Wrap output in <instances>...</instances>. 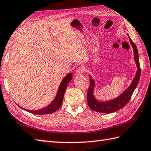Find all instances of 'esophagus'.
I'll use <instances>...</instances> for the list:
<instances>
[{"mask_svg":"<svg viewBox=\"0 0 151 151\" xmlns=\"http://www.w3.org/2000/svg\"><path fill=\"white\" fill-rule=\"evenodd\" d=\"M85 72V67L83 66H81L79 68H78V70H77V72H76V73L78 75H82L83 73H84Z\"/></svg>","mask_w":151,"mask_h":151,"instance_id":"obj_1","label":"esophagus"}]
</instances>
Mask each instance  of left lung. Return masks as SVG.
I'll list each match as a JSON object with an SVG mask.
<instances>
[{"instance_id": "8db88e82", "label": "left lung", "mask_w": 151, "mask_h": 151, "mask_svg": "<svg viewBox=\"0 0 151 151\" xmlns=\"http://www.w3.org/2000/svg\"><path fill=\"white\" fill-rule=\"evenodd\" d=\"M129 39L134 50L135 62L136 63L137 67H138V70L136 72L135 78L133 79L131 85L121 96L115 99L107 102H100L96 99L94 96H93V88L94 86V81L92 79H90V86H89L88 92H87V103H88V105L90 109L93 110V111L109 114L118 111L119 109H122L129 101L134 91L135 88L138 84L140 75H141V68H140L139 65L138 52L134 42L132 41V39L130 37Z\"/></svg>"}]
</instances>
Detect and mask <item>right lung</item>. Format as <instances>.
Returning a JSON list of instances; mask_svg holds the SVG:
<instances>
[{"label": "right lung", "instance_id": "right-lung-1", "mask_svg": "<svg viewBox=\"0 0 151 151\" xmlns=\"http://www.w3.org/2000/svg\"><path fill=\"white\" fill-rule=\"evenodd\" d=\"M72 78V73H70L65 77L64 79H63L61 84L59 85L58 92V93H57V96L55 97V99L53 100L52 103L48 106H46L42 109L37 110H29L23 109L21 106L20 107H21V109L25 110L26 111L33 114H37V115L38 114L39 115L50 114H52L53 112H55L57 110H58L59 108H60V106H61L62 105L63 98H64L65 92L66 88V85L68 84V83L70 81H71Z\"/></svg>", "mask_w": 151, "mask_h": 151}]
</instances>
